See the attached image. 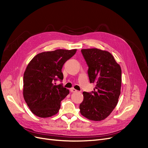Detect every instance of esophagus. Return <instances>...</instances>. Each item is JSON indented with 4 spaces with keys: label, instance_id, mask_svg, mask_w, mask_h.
<instances>
[{
    "label": "esophagus",
    "instance_id": "esophagus-1",
    "mask_svg": "<svg viewBox=\"0 0 148 148\" xmlns=\"http://www.w3.org/2000/svg\"><path fill=\"white\" fill-rule=\"evenodd\" d=\"M70 91L71 92H76L77 91V90H76L75 89H74V88H71L70 89Z\"/></svg>",
    "mask_w": 148,
    "mask_h": 148
}]
</instances>
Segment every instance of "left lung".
<instances>
[{"mask_svg":"<svg viewBox=\"0 0 148 148\" xmlns=\"http://www.w3.org/2000/svg\"><path fill=\"white\" fill-rule=\"evenodd\" d=\"M88 66V77L96 87L91 92H83L80 113L86 119L101 121L110 114L120 95L122 70L109 52L96 48L82 49Z\"/></svg>","mask_w":148,"mask_h":148,"instance_id":"obj_1","label":"left lung"}]
</instances>
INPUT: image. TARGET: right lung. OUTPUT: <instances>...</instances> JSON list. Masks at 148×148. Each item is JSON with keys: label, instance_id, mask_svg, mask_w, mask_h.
I'll return each mask as SVG.
<instances>
[{"label": "right lung", "instance_id": "1", "mask_svg": "<svg viewBox=\"0 0 148 148\" xmlns=\"http://www.w3.org/2000/svg\"><path fill=\"white\" fill-rule=\"evenodd\" d=\"M77 49H57L39 53L28 64L23 75V94L31 111L39 117L47 118L57 114L60 102L69 90L56 81L64 78L62 69L73 57Z\"/></svg>", "mask_w": 148, "mask_h": 148}]
</instances>
